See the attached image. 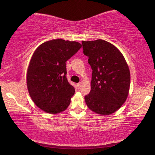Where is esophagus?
I'll return each mask as SVG.
<instances>
[{"mask_svg":"<svg viewBox=\"0 0 155 155\" xmlns=\"http://www.w3.org/2000/svg\"><path fill=\"white\" fill-rule=\"evenodd\" d=\"M81 85H82V83H77V87L78 88H80L81 87Z\"/></svg>","mask_w":155,"mask_h":155,"instance_id":"esophagus-1","label":"esophagus"}]
</instances>
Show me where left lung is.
Segmentation results:
<instances>
[{
	"instance_id": "left-lung-1",
	"label": "left lung",
	"mask_w": 155,
	"mask_h": 155,
	"mask_svg": "<svg viewBox=\"0 0 155 155\" xmlns=\"http://www.w3.org/2000/svg\"><path fill=\"white\" fill-rule=\"evenodd\" d=\"M83 53L92 70L91 91L85 96L89 109L101 115L111 114L124 103L130 74L118 49L103 40L82 41Z\"/></svg>"
}]
</instances>
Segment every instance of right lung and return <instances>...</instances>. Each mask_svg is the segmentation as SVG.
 Returning a JSON list of instances; mask_svg holds the SVG:
<instances>
[{"label": "right lung", "mask_w": 155, "mask_h": 155, "mask_svg": "<svg viewBox=\"0 0 155 155\" xmlns=\"http://www.w3.org/2000/svg\"><path fill=\"white\" fill-rule=\"evenodd\" d=\"M77 41L57 39L41 44L28 65V93L37 107L48 114L65 111L74 94L66 78V62L81 48Z\"/></svg>", "instance_id": "1"}]
</instances>
